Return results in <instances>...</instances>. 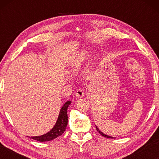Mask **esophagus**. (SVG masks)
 Listing matches in <instances>:
<instances>
[{
    "label": "esophagus",
    "mask_w": 159,
    "mask_h": 159,
    "mask_svg": "<svg viewBox=\"0 0 159 159\" xmlns=\"http://www.w3.org/2000/svg\"><path fill=\"white\" fill-rule=\"evenodd\" d=\"M76 96L77 97V98H83V96H84V90H83V89H82V88H79V89H78L76 90Z\"/></svg>",
    "instance_id": "1"
}]
</instances>
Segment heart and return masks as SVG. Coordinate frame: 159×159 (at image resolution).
Wrapping results in <instances>:
<instances>
[{
    "mask_svg": "<svg viewBox=\"0 0 159 159\" xmlns=\"http://www.w3.org/2000/svg\"><path fill=\"white\" fill-rule=\"evenodd\" d=\"M89 56H90L89 52L86 50H83V52H80L79 57V61H78V63H77V66L81 65L83 62H84L87 59H88Z\"/></svg>",
    "mask_w": 159,
    "mask_h": 159,
    "instance_id": "1",
    "label": "heart"
}]
</instances>
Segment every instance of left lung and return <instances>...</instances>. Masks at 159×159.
<instances>
[{"label": "left lung", "mask_w": 159, "mask_h": 159, "mask_svg": "<svg viewBox=\"0 0 159 159\" xmlns=\"http://www.w3.org/2000/svg\"><path fill=\"white\" fill-rule=\"evenodd\" d=\"M96 128H97V130H98V131L99 132V133H100V134H102V136L105 137V138H112V137H110V136H108V135H107V134H105L102 133V132H101L100 130H99V129L98 128V127H97V126H96Z\"/></svg>", "instance_id": "1"}]
</instances>
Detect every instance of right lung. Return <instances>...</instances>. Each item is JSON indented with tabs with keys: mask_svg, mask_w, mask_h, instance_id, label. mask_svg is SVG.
Masks as SVG:
<instances>
[{
	"mask_svg": "<svg viewBox=\"0 0 159 159\" xmlns=\"http://www.w3.org/2000/svg\"><path fill=\"white\" fill-rule=\"evenodd\" d=\"M70 104H71V101H67L61 107L58 119L52 130L43 135L31 137V138L39 142H48L52 140V139L57 138V137L61 135L66 130L67 123H68L67 109Z\"/></svg>",
	"mask_w": 159,
	"mask_h": 159,
	"instance_id": "obj_1",
	"label": "right lung"
}]
</instances>
